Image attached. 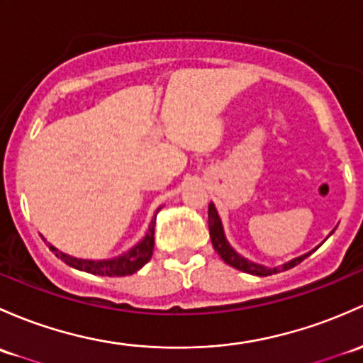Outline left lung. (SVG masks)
Here are the masks:
<instances>
[{"label": "left lung", "instance_id": "left-lung-1", "mask_svg": "<svg viewBox=\"0 0 363 363\" xmlns=\"http://www.w3.org/2000/svg\"><path fill=\"white\" fill-rule=\"evenodd\" d=\"M208 230H211V240H212L213 249H216L217 254L220 255V259H223L226 264L233 266V268L240 269V272L255 274V277H269V274L285 272V269H291V268H294V266L299 264V262H303L304 259H306L308 255L313 252L311 250L310 254H304V255H301V257L292 259L291 262H285L284 266H278V268H266V266L255 264V262H252V261H249V259H245V257H242V255L236 254V252L230 247V243L226 242V238H224L223 224H220V219H219V216H217V211H216V207H213V203H208Z\"/></svg>", "mask_w": 363, "mask_h": 363}]
</instances>
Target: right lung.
Segmentation results:
<instances>
[{
    "label": "right lung",
    "mask_w": 363,
    "mask_h": 363,
    "mask_svg": "<svg viewBox=\"0 0 363 363\" xmlns=\"http://www.w3.org/2000/svg\"><path fill=\"white\" fill-rule=\"evenodd\" d=\"M160 211V208H158ZM155 223L156 216L152 217L150 231L146 233L143 240L137 243L133 249H130L127 254L120 255V257L108 259V261H86V259H76L71 255L62 254L50 245V250L55 252L57 257L69 264L71 268L79 269V272H86L91 274H101V277H127V274L135 273L137 269L143 268L147 261L151 259L152 249H155Z\"/></svg>",
    "instance_id": "add662e5"
}]
</instances>
